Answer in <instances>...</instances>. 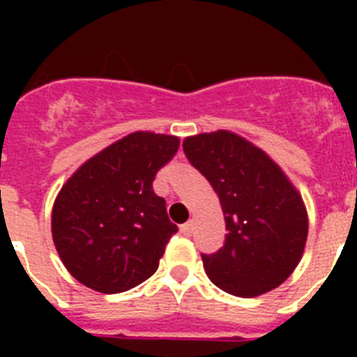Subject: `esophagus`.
I'll use <instances>...</instances> for the list:
<instances>
[{"mask_svg":"<svg viewBox=\"0 0 357 357\" xmlns=\"http://www.w3.org/2000/svg\"><path fill=\"white\" fill-rule=\"evenodd\" d=\"M192 231H195V222H187L181 226V234H183L185 237H190V235H192Z\"/></svg>","mask_w":357,"mask_h":357,"instance_id":"1","label":"esophagus"}]
</instances>
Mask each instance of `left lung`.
I'll use <instances>...</instances> for the list:
<instances>
[{"instance_id": "8db88e82", "label": "left lung", "mask_w": 357, "mask_h": 357, "mask_svg": "<svg viewBox=\"0 0 357 357\" xmlns=\"http://www.w3.org/2000/svg\"><path fill=\"white\" fill-rule=\"evenodd\" d=\"M183 151L217 192L228 229L217 254L202 255L209 280L241 298L282 285L307 241L300 190L265 150L228 129L187 137Z\"/></svg>"}]
</instances>
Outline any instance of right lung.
<instances>
[{
  "instance_id": "add662e5",
  "label": "right lung",
  "mask_w": 357,
  "mask_h": 357,
  "mask_svg": "<svg viewBox=\"0 0 357 357\" xmlns=\"http://www.w3.org/2000/svg\"><path fill=\"white\" fill-rule=\"evenodd\" d=\"M179 137L135 131L86 159L53 202L52 237L72 276L116 294L153 274L178 228L153 192V179Z\"/></svg>"
}]
</instances>
